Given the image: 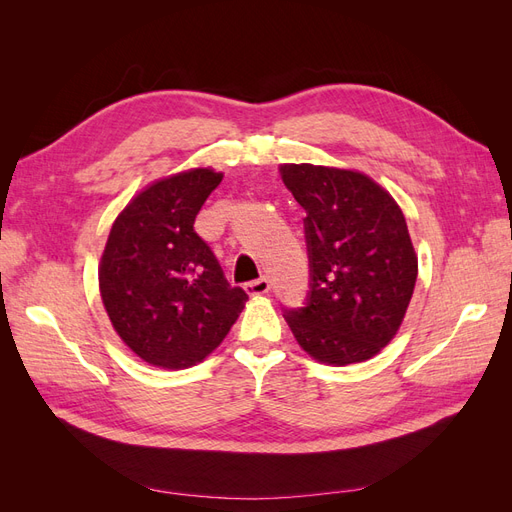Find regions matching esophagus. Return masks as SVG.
Returning a JSON list of instances; mask_svg holds the SVG:
<instances>
[{"label":"esophagus","mask_w":512,"mask_h":512,"mask_svg":"<svg viewBox=\"0 0 512 512\" xmlns=\"http://www.w3.org/2000/svg\"><path fill=\"white\" fill-rule=\"evenodd\" d=\"M271 288L267 277H260V280H254V282H247L245 284V292L250 294V297H262V294H267Z\"/></svg>","instance_id":"34e87169"}]
</instances>
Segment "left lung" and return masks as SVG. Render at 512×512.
Listing matches in <instances>:
<instances>
[{"label":"left lung","mask_w":512,"mask_h":512,"mask_svg":"<svg viewBox=\"0 0 512 512\" xmlns=\"http://www.w3.org/2000/svg\"><path fill=\"white\" fill-rule=\"evenodd\" d=\"M305 209L312 271L307 307L286 322L314 361L344 367L391 344L416 284L418 258L404 211L378 181L354 168L280 164Z\"/></svg>","instance_id":"1"}]
</instances>
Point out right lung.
Wrapping results in <instances>:
<instances>
[{
	"instance_id": "add662e5",
	"label": "right lung",
	"mask_w": 512,
	"mask_h": 512,
	"mask_svg": "<svg viewBox=\"0 0 512 512\" xmlns=\"http://www.w3.org/2000/svg\"><path fill=\"white\" fill-rule=\"evenodd\" d=\"M224 173L198 166L149 183L115 218L98 267L113 329L138 359L188 369L218 348L245 307L194 220Z\"/></svg>"
}]
</instances>
